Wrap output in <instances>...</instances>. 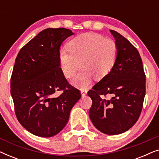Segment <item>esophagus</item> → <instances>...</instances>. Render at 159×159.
Masks as SVG:
<instances>
[{
  "label": "esophagus",
  "instance_id": "1",
  "mask_svg": "<svg viewBox=\"0 0 159 159\" xmlns=\"http://www.w3.org/2000/svg\"><path fill=\"white\" fill-rule=\"evenodd\" d=\"M87 93H88V91H87L86 90H81V94H82V96L84 97V95H85L87 94Z\"/></svg>",
  "mask_w": 159,
  "mask_h": 159
}]
</instances>
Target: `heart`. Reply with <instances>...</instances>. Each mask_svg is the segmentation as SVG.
Returning a JSON list of instances; mask_svg holds the SVG:
<instances>
[{
  "mask_svg": "<svg viewBox=\"0 0 159 159\" xmlns=\"http://www.w3.org/2000/svg\"><path fill=\"white\" fill-rule=\"evenodd\" d=\"M118 56V47L111 40L97 33H84L69 41L68 50L59 51V64L65 77L71 78L80 67L82 69L71 80L74 85L85 89L93 77L101 80L114 68Z\"/></svg>",
  "mask_w": 159,
  "mask_h": 159,
  "instance_id": "1",
  "label": "heart"
}]
</instances>
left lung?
Wrapping results in <instances>:
<instances>
[{"instance_id": "obj_1", "label": "left lung", "mask_w": 159, "mask_h": 159, "mask_svg": "<svg viewBox=\"0 0 159 159\" xmlns=\"http://www.w3.org/2000/svg\"><path fill=\"white\" fill-rule=\"evenodd\" d=\"M118 56L108 75L89 90L93 101L89 116L93 125L107 134L123 133L138 120L145 95V75L140 53L119 32Z\"/></svg>"}]
</instances>
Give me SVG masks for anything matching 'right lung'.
I'll return each instance as SVG.
<instances>
[{
	"label": "right lung",
	"mask_w": 159,
	"mask_h": 159,
	"mask_svg": "<svg viewBox=\"0 0 159 159\" xmlns=\"http://www.w3.org/2000/svg\"><path fill=\"white\" fill-rule=\"evenodd\" d=\"M73 34L66 28L43 30L21 48L15 60L11 77L15 114L34 135L48 138L61 131L81 98L63 75L58 58L62 42Z\"/></svg>",
	"instance_id": "add662e5"
}]
</instances>
